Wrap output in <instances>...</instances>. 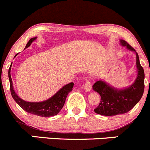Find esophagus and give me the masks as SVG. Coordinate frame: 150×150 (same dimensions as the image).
Listing matches in <instances>:
<instances>
[{"label":"esophagus","instance_id":"1","mask_svg":"<svg viewBox=\"0 0 150 150\" xmlns=\"http://www.w3.org/2000/svg\"><path fill=\"white\" fill-rule=\"evenodd\" d=\"M84 88L85 89H86V91H91V83L90 81H87L86 82V83L84 85Z\"/></svg>","mask_w":150,"mask_h":150}]
</instances>
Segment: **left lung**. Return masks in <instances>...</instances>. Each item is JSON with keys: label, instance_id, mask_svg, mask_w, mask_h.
Returning <instances> with one entry per match:
<instances>
[{"label": "left lung", "instance_id": "8db88e82", "mask_svg": "<svg viewBox=\"0 0 150 150\" xmlns=\"http://www.w3.org/2000/svg\"><path fill=\"white\" fill-rule=\"evenodd\" d=\"M120 43L135 52L137 76L131 86L124 88H116L103 80L97 81L93 85V90L101 96L100 103L94 112L102 115L113 116L128 112L139 102L144 90V72L140 64L138 54L125 40H120Z\"/></svg>", "mask_w": 150, "mask_h": 150}]
</instances>
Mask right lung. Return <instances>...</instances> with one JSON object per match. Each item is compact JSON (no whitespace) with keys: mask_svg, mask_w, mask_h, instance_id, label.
I'll return each instance as SVG.
<instances>
[{"mask_svg":"<svg viewBox=\"0 0 150 150\" xmlns=\"http://www.w3.org/2000/svg\"><path fill=\"white\" fill-rule=\"evenodd\" d=\"M36 39H37V37L30 39L28 43H27L25 49L28 48L31 45V43ZM16 55L17 54H16ZM11 65L12 63L11 64L9 69H8V78H9L10 82L11 93L12 97L14 99L15 102L20 106V107H22L25 111L28 112V113H31V114L40 116V117H51V116H54L58 114L64 106L68 93L72 90V88L74 86L73 83H70L64 86L55 94L53 95L51 97L46 99V100L38 102H27V101L23 100L20 97H19V96L15 92L11 77Z\"/></svg>","mask_w":150,"mask_h":150,"instance_id":"1","label":"right lung"}]
</instances>
